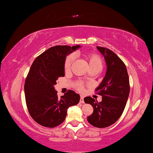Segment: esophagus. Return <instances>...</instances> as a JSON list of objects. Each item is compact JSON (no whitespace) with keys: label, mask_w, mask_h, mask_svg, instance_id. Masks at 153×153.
Masks as SVG:
<instances>
[{"label":"esophagus","mask_w":153,"mask_h":153,"mask_svg":"<svg viewBox=\"0 0 153 153\" xmlns=\"http://www.w3.org/2000/svg\"><path fill=\"white\" fill-rule=\"evenodd\" d=\"M80 103H82V104L84 103V97H83V96H81V98H80Z\"/></svg>","instance_id":"1"}]
</instances>
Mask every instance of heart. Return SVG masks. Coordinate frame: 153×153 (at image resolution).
Instances as JSON below:
<instances>
[{
  "mask_svg": "<svg viewBox=\"0 0 153 153\" xmlns=\"http://www.w3.org/2000/svg\"><path fill=\"white\" fill-rule=\"evenodd\" d=\"M85 58L87 61V63H88L90 70H97V71H100L103 68V59H102V57L99 55L94 53H87L85 55ZM74 60V56L73 54H70L66 56L64 63V69L65 72H68L71 70V66L72 63H73ZM76 88L79 90V91H82L83 89V85L81 82H78L76 84Z\"/></svg>",
  "mask_w": 153,
  "mask_h": 153,
  "instance_id": "1",
  "label": "heart"
}]
</instances>
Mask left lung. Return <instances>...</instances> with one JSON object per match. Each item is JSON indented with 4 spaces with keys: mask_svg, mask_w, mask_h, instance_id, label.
<instances>
[{
    "mask_svg": "<svg viewBox=\"0 0 153 153\" xmlns=\"http://www.w3.org/2000/svg\"><path fill=\"white\" fill-rule=\"evenodd\" d=\"M103 55L107 65L106 76L96 89L102 96V102L91 97H85L84 101L94 108V112L87 117L92 126L104 128L114 124L123 112L129 94V80L124 62L111 49L97 47Z\"/></svg>",
    "mask_w": 153,
    "mask_h": 153,
    "instance_id": "left-lung-1",
    "label": "left lung"
}]
</instances>
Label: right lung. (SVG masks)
Masks as SVG:
<instances>
[{"mask_svg":"<svg viewBox=\"0 0 153 153\" xmlns=\"http://www.w3.org/2000/svg\"><path fill=\"white\" fill-rule=\"evenodd\" d=\"M80 45H57L47 49L34 59L24 84L27 111L37 123L55 127L64 121L67 110L79 102L80 96L68 90L58 97L53 85L64 76V63L67 55Z\"/></svg>","mask_w":153,"mask_h":153,"instance_id":"add662e5","label":"right lung"}]
</instances>
